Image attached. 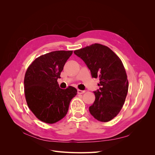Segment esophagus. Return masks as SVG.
Masks as SVG:
<instances>
[{
  "label": "esophagus",
  "instance_id": "esophagus-1",
  "mask_svg": "<svg viewBox=\"0 0 155 155\" xmlns=\"http://www.w3.org/2000/svg\"><path fill=\"white\" fill-rule=\"evenodd\" d=\"M85 91H81V90H78V94H83V93H85Z\"/></svg>",
  "mask_w": 155,
  "mask_h": 155
}]
</instances>
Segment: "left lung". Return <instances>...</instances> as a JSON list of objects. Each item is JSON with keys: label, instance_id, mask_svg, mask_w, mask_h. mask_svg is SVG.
<instances>
[{"label": "left lung", "instance_id": "left-lung-1", "mask_svg": "<svg viewBox=\"0 0 155 155\" xmlns=\"http://www.w3.org/2000/svg\"><path fill=\"white\" fill-rule=\"evenodd\" d=\"M74 53L90 70L92 77L100 78V88L94 91L96 99L89 111L94 118L107 122L117 116L127 94L129 83L121 59L109 47L95 43Z\"/></svg>", "mask_w": 155, "mask_h": 155}]
</instances>
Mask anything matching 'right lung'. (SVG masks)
Returning <instances> with one entry per match:
<instances>
[{
	"label": "right lung",
	"mask_w": 155,
	"mask_h": 155,
	"mask_svg": "<svg viewBox=\"0 0 155 155\" xmlns=\"http://www.w3.org/2000/svg\"><path fill=\"white\" fill-rule=\"evenodd\" d=\"M72 51H54L34 60L25 74V94L27 104L39 120L54 124L67 114L77 89L59 87L58 78Z\"/></svg>",
	"instance_id": "obj_1"
}]
</instances>
